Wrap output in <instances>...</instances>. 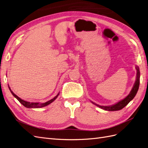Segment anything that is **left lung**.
<instances>
[{
	"label": "left lung",
	"mask_w": 148,
	"mask_h": 148,
	"mask_svg": "<svg viewBox=\"0 0 148 148\" xmlns=\"http://www.w3.org/2000/svg\"><path fill=\"white\" fill-rule=\"evenodd\" d=\"M136 69L137 71L136 73V82L133 85V87L132 89V91L130 92L129 95L124 98L123 99L121 100L120 101L118 102L117 103H116L115 104L112 105L110 106H99L98 104H96V103L91 102L92 103H93L94 104L96 105V106L100 107L101 109H102L106 110H108V111H116V110H121L122 109H123V107H125L126 106L128 103L130 102L135 96H136V93L138 92V88H139V86H140V69H139V67L138 66H136Z\"/></svg>",
	"instance_id": "obj_1"
}]
</instances>
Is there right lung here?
I'll return each mask as SVG.
<instances>
[{"label": "right lung", "instance_id": "add662e5", "mask_svg": "<svg viewBox=\"0 0 148 148\" xmlns=\"http://www.w3.org/2000/svg\"><path fill=\"white\" fill-rule=\"evenodd\" d=\"M8 88H9L10 91L11 92V93L12 94V95L14 96L16 99L22 105H23L25 107H27V108H41V107H45L48 106L49 104H50L51 103H52L53 101H54L56 99L57 97H58V96L59 95V93H58V95L55 96L53 98V99H51L50 101H49L46 102H44V103H39V102H27V101H25L23 99H21V98H20L18 96H17L15 94L13 93V92L11 90L10 88L8 86Z\"/></svg>", "mask_w": 148, "mask_h": 148}]
</instances>
